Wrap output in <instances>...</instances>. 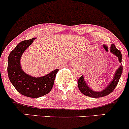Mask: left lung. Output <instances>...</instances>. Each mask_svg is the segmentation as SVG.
I'll return each mask as SVG.
<instances>
[{
  "label": "left lung",
  "mask_w": 129,
  "mask_h": 129,
  "mask_svg": "<svg viewBox=\"0 0 129 129\" xmlns=\"http://www.w3.org/2000/svg\"><path fill=\"white\" fill-rule=\"evenodd\" d=\"M110 51L113 53V54L116 55L118 57V60H119V62H121V60H122V54H121V51L119 50H118L115 47V45L114 44H112L110 47ZM122 73V67L120 66L118 69L117 70L116 73L115 74V76L112 82H110L108 86L105 88L104 90H102L101 91H93L91 88L88 87L87 84L84 81V79L83 76H81L79 78L78 81V88L81 92L84 94V95L87 96L91 97V98H100L103 97L105 96H107L112 91L115 90L116 88V85H118L119 80L120 79V77L121 76V74Z\"/></svg>",
  "instance_id": "obj_1"
}]
</instances>
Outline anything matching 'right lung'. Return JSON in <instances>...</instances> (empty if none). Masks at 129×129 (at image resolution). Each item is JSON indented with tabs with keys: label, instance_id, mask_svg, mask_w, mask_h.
<instances>
[{
	"label": "right lung",
	"instance_id": "right-lung-1",
	"mask_svg": "<svg viewBox=\"0 0 129 129\" xmlns=\"http://www.w3.org/2000/svg\"><path fill=\"white\" fill-rule=\"evenodd\" d=\"M35 39L25 40L16 46L9 54L7 68L9 79L17 91L22 95L34 98L45 95L51 91L59 72L56 69L45 76L35 78L22 70L20 64L21 56Z\"/></svg>",
	"mask_w": 129,
	"mask_h": 129
}]
</instances>
